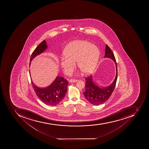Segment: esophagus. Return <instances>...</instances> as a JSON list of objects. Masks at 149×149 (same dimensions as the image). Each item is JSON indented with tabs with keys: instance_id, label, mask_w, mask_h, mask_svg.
I'll list each match as a JSON object with an SVG mask.
<instances>
[{
	"instance_id": "34e87169",
	"label": "esophagus",
	"mask_w": 149,
	"mask_h": 149,
	"mask_svg": "<svg viewBox=\"0 0 149 149\" xmlns=\"http://www.w3.org/2000/svg\"><path fill=\"white\" fill-rule=\"evenodd\" d=\"M77 80H74V79H71V80H69V82H71V83H73V82H77Z\"/></svg>"
}]
</instances>
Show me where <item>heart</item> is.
I'll return each instance as SVG.
<instances>
[{
  "instance_id": "1",
  "label": "heart",
  "mask_w": 149,
  "mask_h": 149,
  "mask_svg": "<svg viewBox=\"0 0 149 149\" xmlns=\"http://www.w3.org/2000/svg\"><path fill=\"white\" fill-rule=\"evenodd\" d=\"M65 56L61 59L60 64L65 73L69 74L75 67L77 61L78 68L84 74L91 73L96 67L100 52L96 46L85 40L72 42L64 52Z\"/></svg>"
}]
</instances>
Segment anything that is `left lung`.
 Here are the masks:
<instances>
[{"instance_id": "left-lung-1", "label": "left lung", "mask_w": 149, "mask_h": 149, "mask_svg": "<svg viewBox=\"0 0 149 149\" xmlns=\"http://www.w3.org/2000/svg\"><path fill=\"white\" fill-rule=\"evenodd\" d=\"M105 58H109L115 62L116 68V76L111 84L105 88H100L95 84L92 75L85 78L86 90L83 93L86 98L92 104L99 105L104 103L109 98L115 89L117 79V67L114 54L109 46L106 45Z\"/></svg>"}]
</instances>
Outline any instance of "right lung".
I'll list each match as a JSON object with an SVG mask.
<instances>
[{"label":"right lung","mask_w":149,"mask_h":149,"mask_svg":"<svg viewBox=\"0 0 149 149\" xmlns=\"http://www.w3.org/2000/svg\"><path fill=\"white\" fill-rule=\"evenodd\" d=\"M47 48L45 40L37 47L32 53L30 59V63L36 55L43 52ZM32 86L36 95L40 100L45 104L49 106L58 104L64 98L67 92L68 81L63 77L57 76L53 83L46 88H39L37 87L31 81Z\"/></svg>","instance_id":"obj_1"}]
</instances>
